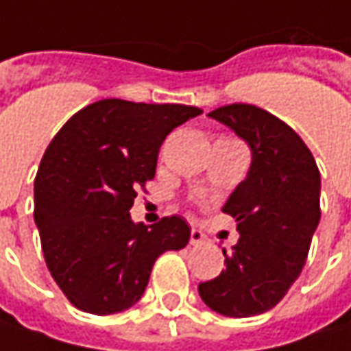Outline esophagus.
I'll return each mask as SVG.
<instances>
[{"label": "esophagus", "mask_w": 351, "mask_h": 351, "mask_svg": "<svg viewBox=\"0 0 351 351\" xmlns=\"http://www.w3.org/2000/svg\"><path fill=\"white\" fill-rule=\"evenodd\" d=\"M204 240H206V237H204L200 230L193 228V232H191V244H193V246H198V244H202Z\"/></svg>", "instance_id": "obj_1"}]
</instances>
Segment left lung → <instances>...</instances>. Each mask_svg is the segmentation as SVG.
<instances>
[{"mask_svg":"<svg viewBox=\"0 0 351 351\" xmlns=\"http://www.w3.org/2000/svg\"><path fill=\"white\" fill-rule=\"evenodd\" d=\"M208 117L248 143L252 162L222 206L240 238L198 294L222 316L250 318L274 308L306 264L319 222V171L296 131L260 107L232 103Z\"/></svg>","mask_w":351,"mask_h":351,"instance_id":"left-lung-1","label":"left lung"}]
</instances>
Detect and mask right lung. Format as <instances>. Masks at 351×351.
I'll return each mask as SVG.
<instances>
[{
	"mask_svg": "<svg viewBox=\"0 0 351 351\" xmlns=\"http://www.w3.org/2000/svg\"><path fill=\"white\" fill-rule=\"evenodd\" d=\"M202 111L103 99L55 134L35 176V224L53 280L75 308L107 316L136 304L155 260L189 244L180 217L131 220L167 134Z\"/></svg>",
	"mask_w": 351,
	"mask_h": 351,
	"instance_id": "1",
	"label": "right lung"
}]
</instances>
